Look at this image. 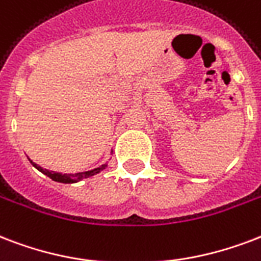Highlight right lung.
I'll return each instance as SVG.
<instances>
[{
	"label": "right lung",
	"mask_w": 261,
	"mask_h": 261,
	"mask_svg": "<svg viewBox=\"0 0 261 261\" xmlns=\"http://www.w3.org/2000/svg\"><path fill=\"white\" fill-rule=\"evenodd\" d=\"M30 163H31V164H33L38 171H41L42 174L49 176L51 180L60 182V184H76V182L82 180V179L90 178V176H93V175L98 174V172H101L102 170H105V167L108 166V164H102V166H99L98 168H94V170H90V171H85V172H77V174H61V172H55V171H49L46 170V168H42L41 166L35 164L33 160H30Z\"/></svg>",
	"instance_id": "add662e5"
}]
</instances>
